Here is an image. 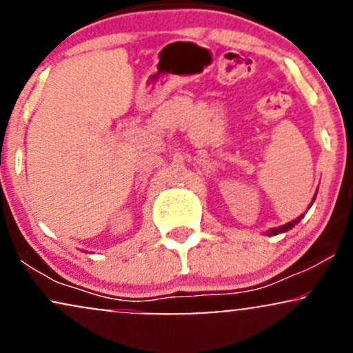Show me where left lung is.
Segmentation results:
<instances>
[{
	"label": "left lung",
	"instance_id": "8db88e82",
	"mask_svg": "<svg viewBox=\"0 0 353 353\" xmlns=\"http://www.w3.org/2000/svg\"><path fill=\"white\" fill-rule=\"evenodd\" d=\"M319 190V189H317ZM317 190H315V194H314V197H312V202L309 204V209L312 208V204H314V201H315V197H317ZM303 217V214L302 216H299L297 219H294V221H290V222H287V224H283V225H281V228H274V229H269L267 230V236H277V234H282V232H287V230H290L294 228V225H297L299 222H301V219Z\"/></svg>",
	"mask_w": 353,
	"mask_h": 353
}]
</instances>
